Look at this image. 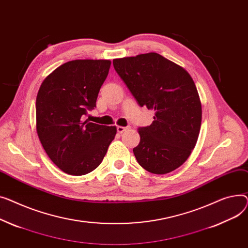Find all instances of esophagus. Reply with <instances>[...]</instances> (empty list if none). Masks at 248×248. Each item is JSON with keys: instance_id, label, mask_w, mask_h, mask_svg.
<instances>
[{"instance_id": "1", "label": "esophagus", "mask_w": 248, "mask_h": 248, "mask_svg": "<svg viewBox=\"0 0 248 248\" xmlns=\"http://www.w3.org/2000/svg\"><path fill=\"white\" fill-rule=\"evenodd\" d=\"M129 127H123V126H118L117 127V131H118V133H123L124 132V131H126L127 129H128Z\"/></svg>"}]
</instances>
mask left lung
I'll return each mask as SVG.
<instances>
[{
    "instance_id": "obj_1",
    "label": "left lung",
    "mask_w": 248,
    "mask_h": 248,
    "mask_svg": "<svg viewBox=\"0 0 248 248\" xmlns=\"http://www.w3.org/2000/svg\"><path fill=\"white\" fill-rule=\"evenodd\" d=\"M113 66L137 103L155 112L150 126L138 129L133 148L141 167L166 174L180 167L194 149L201 126V102L189 73L157 53L114 59Z\"/></svg>"
}]
</instances>
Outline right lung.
<instances>
[{"mask_svg":"<svg viewBox=\"0 0 248 248\" xmlns=\"http://www.w3.org/2000/svg\"><path fill=\"white\" fill-rule=\"evenodd\" d=\"M110 66V60L69 61L48 75L38 91V137L52 162L70 175L96 169L117 133L116 126L81 120L96 107Z\"/></svg>","mask_w":248,"mask_h":248,"instance_id":"add662e5","label":"right lung"}]
</instances>
